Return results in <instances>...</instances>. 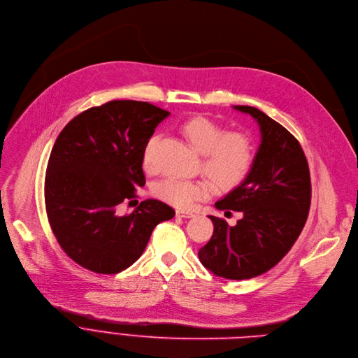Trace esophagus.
<instances>
[{"mask_svg":"<svg viewBox=\"0 0 358 358\" xmlns=\"http://www.w3.org/2000/svg\"><path fill=\"white\" fill-rule=\"evenodd\" d=\"M177 217H181V218H194L196 217V214L194 213H189V211H184V210H177Z\"/></svg>","mask_w":358,"mask_h":358,"instance_id":"34e87169","label":"esophagus"}]
</instances>
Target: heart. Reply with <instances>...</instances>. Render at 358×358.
Wrapping results in <instances>:
<instances>
[{
	"label": "heart",
	"instance_id": "heart-1",
	"mask_svg": "<svg viewBox=\"0 0 358 358\" xmlns=\"http://www.w3.org/2000/svg\"><path fill=\"white\" fill-rule=\"evenodd\" d=\"M181 131L189 144L203 154V171L221 189H231L241 184L251 171L254 148L250 137L240 131L225 133V128L207 117H192L187 120ZM151 138L143 154L145 169L154 166V145ZM213 192L207 180H184L166 177L155 182L154 196L177 208H191L197 201L206 200Z\"/></svg>",
	"mask_w": 358,
	"mask_h": 358
}]
</instances>
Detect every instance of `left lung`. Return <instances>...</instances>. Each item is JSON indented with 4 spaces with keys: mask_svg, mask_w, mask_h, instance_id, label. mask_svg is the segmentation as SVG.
I'll list each match as a JSON object with an SVG mask.
<instances>
[{
    "mask_svg": "<svg viewBox=\"0 0 358 358\" xmlns=\"http://www.w3.org/2000/svg\"><path fill=\"white\" fill-rule=\"evenodd\" d=\"M234 108L257 120L262 144L247 178L215 203L243 218L231 227L210 215L214 233L199 258L218 277L247 280L271 270L297 241L310 211L311 180L304 151L288 129L258 108Z\"/></svg>",
    "mask_w": 358,
    "mask_h": 358,
    "instance_id": "left-lung-1",
    "label": "left lung"
}]
</instances>
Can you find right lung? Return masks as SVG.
I'll return each instance as SVG.
<instances>
[{
  "mask_svg": "<svg viewBox=\"0 0 358 358\" xmlns=\"http://www.w3.org/2000/svg\"><path fill=\"white\" fill-rule=\"evenodd\" d=\"M169 115L150 103L114 100L78 114L57 137L45 173V210L59 247L78 266L99 274L128 268L155 225L176 215L158 200L118 214L120 204L131 203L144 187V148Z\"/></svg>",
  "mask_w": 358,
  "mask_h": 358,
  "instance_id": "add662e5",
  "label": "right lung"
}]
</instances>
